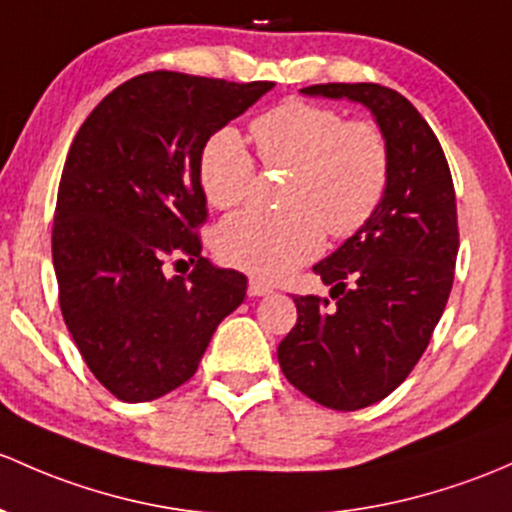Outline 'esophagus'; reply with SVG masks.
Masks as SVG:
<instances>
[{"label": "esophagus", "mask_w": 512, "mask_h": 512, "mask_svg": "<svg viewBox=\"0 0 512 512\" xmlns=\"http://www.w3.org/2000/svg\"><path fill=\"white\" fill-rule=\"evenodd\" d=\"M247 294H250V297H267V294H272V287L267 282H262V279H250Z\"/></svg>", "instance_id": "esophagus-1"}]
</instances>
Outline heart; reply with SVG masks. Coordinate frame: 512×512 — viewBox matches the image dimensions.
Instances as JSON below:
<instances>
[{
    "label": "heart",
    "mask_w": 512,
    "mask_h": 512,
    "mask_svg": "<svg viewBox=\"0 0 512 512\" xmlns=\"http://www.w3.org/2000/svg\"><path fill=\"white\" fill-rule=\"evenodd\" d=\"M252 137L267 166L294 176L284 191L287 211L247 208L215 230V252L238 270L284 277L321 250L324 228L333 238L353 235L383 201L390 152L373 122H346L333 107L289 100L257 117ZM198 174L215 208L250 196L255 159L238 129H218L203 144Z\"/></svg>",
    "instance_id": "obj_1"
}]
</instances>
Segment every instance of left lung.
Wrapping results in <instances>:
<instances>
[{
    "mask_svg": "<svg viewBox=\"0 0 512 512\" xmlns=\"http://www.w3.org/2000/svg\"><path fill=\"white\" fill-rule=\"evenodd\" d=\"M301 93L363 105L390 152L383 201L314 265L336 301L294 297L297 326L277 348L297 390L351 412L380 402L412 373L444 314L459 252L454 181L432 127L395 90L328 83Z\"/></svg>",
    "mask_w": 512,
    "mask_h": 512,
    "instance_id": "8db88e82",
    "label": "left lung"
}]
</instances>
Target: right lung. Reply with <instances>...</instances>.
Returning <instances> with one entry per match:
<instances>
[{"label":"right lung","mask_w":512,"mask_h":512,"mask_svg":"<svg viewBox=\"0 0 512 512\" xmlns=\"http://www.w3.org/2000/svg\"><path fill=\"white\" fill-rule=\"evenodd\" d=\"M274 83L154 71L127 80L75 134L58 186L53 270L63 321L117 400L149 402L184 385L247 277L201 255L203 144ZM186 254L188 278L165 274Z\"/></svg>","instance_id":"right-lung-1"}]
</instances>
